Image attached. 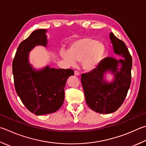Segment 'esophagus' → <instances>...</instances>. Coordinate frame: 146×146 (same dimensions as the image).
<instances>
[{"label": "esophagus", "instance_id": "obj_1", "mask_svg": "<svg viewBox=\"0 0 146 146\" xmlns=\"http://www.w3.org/2000/svg\"><path fill=\"white\" fill-rule=\"evenodd\" d=\"M74 74H75V76H80V73H79L77 71H75V72H74Z\"/></svg>", "mask_w": 146, "mask_h": 146}]
</instances>
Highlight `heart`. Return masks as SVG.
<instances>
[{"label":"heart","mask_w":146,"mask_h":146,"mask_svg":"<svg viewBox=\"0 0 146 146\" xmlns=\"http://www.w3.org/2000/svg\"><path fill=\"white\" fill-rule=\"evenodd\" d=\"M105 54V46L100 41L89 37H81L70 44L68 52L60 50L62 59L70 66L81 62L82 66L86 71L97 69L102 62Z\"/></svg>","instance_id":"1"}]
</instances>
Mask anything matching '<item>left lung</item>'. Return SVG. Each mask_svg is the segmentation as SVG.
Segmentation results:
<instances>
[{"label": "left lung", "instance_id": "8db88e82", "mask_svg": "<svg viewBox=\"0 0 146 146\" xmlns=\"http://www.w3.org/2000/svg\"><path fill=\"white\" fill-rule=\"evenodd\" d=\"M109 37L113 53L123 59L105 58L97 69L82 74L81 77L87 105L100 113L117 110L123 104L131 84L132 59L128 50L112 33ZM107 74L113 75L110 81L106 78Z\"/></svg>", "mask_w": 146, "mask_h": 146}]
</instances>
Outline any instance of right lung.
<instances>
[{
    "label": "right lung",
    "mask_w": 146,
    "mask_h": 146,
    "mask_svg": "<svg viewBox=\"0 0 146 146\" xmlns=\"http://www.w3.org/2000/svg\"><path fill=\"white\" fill-rule=\"evenodd\" d=\"M46 29H38L18 47L13 62V74L18 96L26 108L37 115L56 112L64 100L68 78L72 70L55 69L49 65L36 69L29 61L30 52L36 46L47 48Z\"/></svg>",
    "instance_id": "right-lung-1"
}]
</instances>
